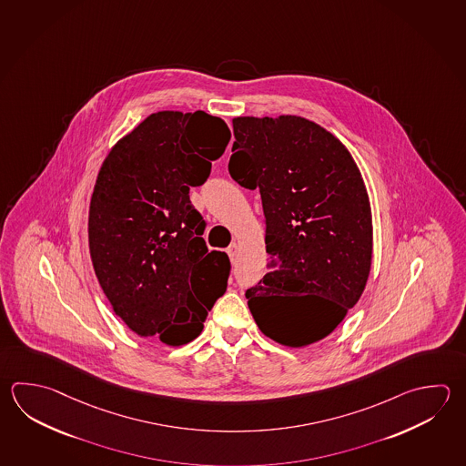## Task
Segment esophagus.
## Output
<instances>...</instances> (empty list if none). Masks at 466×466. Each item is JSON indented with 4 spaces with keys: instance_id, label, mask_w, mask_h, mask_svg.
I'll return each instance as SVG.
<instances>
[{
    "instance_id": "obj_1",
    "label": "esophagus",
    "mask_w": 466,
    "mask_h": 466,
    "mask_svg": "<svg viewBox=\"0 0 466 466\" xmlns=\"http://www.w3.org/2000/svg\"><path fill=\"white\" fill-rule=\"evenodd\" d=\"M236 252H238V244H236V242H232V244L228 247V254L232 260H234V257H236Z\"/></svg>"
}]
</instances>
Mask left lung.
<instances>
[{"mask_svg": "<svg viewBox=\"0 0 466 466\" xmlns=\"http://www.w3.org/2000/svg\"><path fill=\"white\" fill-rule=\"evenodd\" d=\"M232 179L258 189L268 264L246 291L262 333L301 348L334 331L360 299L372 258L366 186L343 143L295 115L238 116Z\"/></svg>", "mask_w": 466, "mask_h": 466, "instance_id": "8db88e82", "label": "left lung"}]
</instances>
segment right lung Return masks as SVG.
I'll list each match as a JSON object with an SVG mask.
<instances>
[{"mask_svg":"<svg viewBox=\"0 0 466 466\" xmlns=\"http://www.w3.org/2000/svg\"><path fill=\"white\" fill-rule=\"evenodd\" d=\"M230 140L206 112H157L123 137L100 167L88 212V246L114 311L143 338L193 341L230 275L209 250L206 220L189 199Z\"/></svg>","mask_w":466,"mask_h":466,"instance_id":"obj_1","label":"right lung"}]
</instances>
